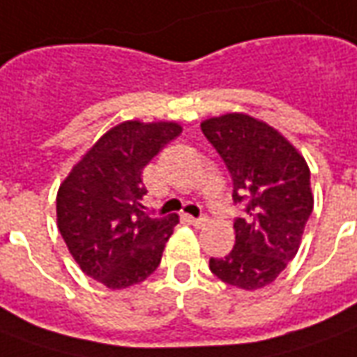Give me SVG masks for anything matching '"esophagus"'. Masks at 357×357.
I'll use <instances>...</instances> for the list:
<instances>
[{
    "label": "esophagus",
    "mask_w": 357,
    "mask_h": 357,
    "mask_svg": "<svg viewBox=\"0 0 357 357\" xmlns=\"http://www.w3.org/2000/svg\"><path fill=\"white\" fill-rule=\"evenodd\" d=\"M189 222L195 226V228H203V226H206V222H208V218L206 216H199V218H189Z\"/></svg>",
    "instance_id": "obj_1"
}]
</instances>
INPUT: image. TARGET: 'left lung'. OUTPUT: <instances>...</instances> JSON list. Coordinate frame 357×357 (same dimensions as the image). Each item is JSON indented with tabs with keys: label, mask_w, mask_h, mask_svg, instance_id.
Listing matches in <instances>:
<instances>
[{
	"label": "left lung",
	"mask_w": 357,
	"mask_h": 357,
	"mask_svg": "<svg viewBox=\"0 0 357 357\" xmlns=\"http://www.w3.org/2000/svg\"><path fill=\"white\" fill-rule=\"evenodd\" d=\"M206 141L230 172L236 245L208 266L222 282L259 290L282 273L300 249L311 211V174L301 156L276 129L245 114H226L201 123Z\"/></svg>",
	"instance_id": "obj_1"
}]
</instances>
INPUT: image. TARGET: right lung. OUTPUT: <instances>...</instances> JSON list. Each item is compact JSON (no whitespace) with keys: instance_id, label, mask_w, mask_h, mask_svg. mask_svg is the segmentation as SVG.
I'll return each mask as SVG.
<instances>
[{"instance_id":"add662e5","label":"right lung","mask_w":357,"mask_h":357,"mask_svg":"<svg viewBox=\"0 0 357 357\" xmlns=\"http://www.w3.org/2000/svg\"><path fill=\"white\" fill-rule=\"evenodd\" d=\"M181 133L172 121H123L102 135L57 191V228L84 274L109 290L158 268L178 216L143 211V168Z\"/></svg>"}]
</instances>
